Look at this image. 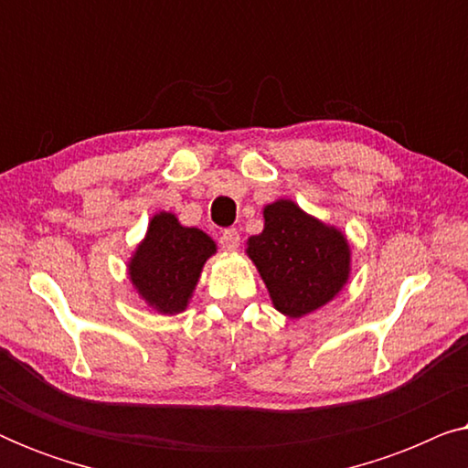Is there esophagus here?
I'll use <instances>...</instances> for the list:
<instances>
[{
	"label": "esophagus",
	"mask_w": 468,
	"mask_h": 468,
	"mask_svg": "<svg viewBox=\"0 0 468 468\" xmlns=\"http://www.w3.org/2000/svg\"><path fill=\"white\" fill-rule=\"evenodd\" d=\"M219 242H221L223 249H228V251H234V249H239V245H240V234L236 232L234 228H228V229H223V232H221Z\"/></svg>",
	"instance_id": "esophagus-1"
}]
</instances>
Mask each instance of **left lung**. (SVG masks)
I'll list each match as a JSON object with an SVG mask.
<instances>
[{"mask_svg":"<svg viewBox=\"0 0 468 468\" xmlns=\"http://www.w3.org/2000/svg\"><path fill=\"white\" fill-rule=\"evenodd\" d=\"M247 253L272 304L290 317H303L330 303L349 277L347 239L292 200L268 204L264 229L249 239Z\"/></svg>","mask_w":468,"mask_h":468,"instance_id":"obj_1","label":"left lung"}]
</instances>
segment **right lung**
I'll list each match as a JSON object with an SVG mask.
<instances>
[{
	"instance_id": "add662e5",
	"label": "right lung",
	"mask_w": 468,
	"mask_h": 468,
	"mask_svg": "<svg viewBox=\"0 0 468 468\" xmlns=\"http://www.w3.org/2000/svg\"><path fill=\"white\" fill-rule=\"evenodd\" d=\"M217 251L202 229L183 228L172 213L151 219L130 261V279L149 306L172 315L187 306L202 266Z\"/></svg>"
}]
</instances>
